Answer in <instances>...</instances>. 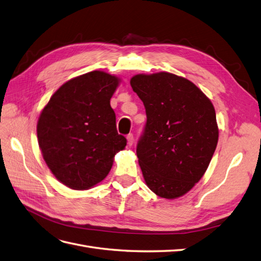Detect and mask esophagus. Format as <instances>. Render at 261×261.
<instances>
[{
	"mask_svg": "<svg viewBox=\"0 0 261 261\" xmlns=\"http://www.w3.org/2000/svg\"><path fill=\"white\" fill-rule=\"evenodd\" d=\"M127 144H128V146H132L133 144H134V136H133V134H128L127 135Z\"/></svg>",
	"mask_w": 261,
	"mask_h": 261,
	"instance_id": "obj_1",
	"label": "esophagus"
}]
</instances>
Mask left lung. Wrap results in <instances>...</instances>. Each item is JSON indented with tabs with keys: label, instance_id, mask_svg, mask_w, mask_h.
Masks as SVG:
<instances>
[{
	"label": "left lung",
	"instance_id": "8db88e82",
	"mask_svg": "<svg viewBox=\"0 0 261 261\" xmlns=\"http://www.w3.org/2000/svg\"><path fill=\"white\" fill-rule=\"evenodd\" d=\"M130 86L146 109L136 148L146 184L162 198H177L198 183L215 153V108L196 85L171 73L135 75Z\"/></svg>",
	"mask_w": 261,
	"mask_h": 261
}]
</instances>
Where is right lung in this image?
<instances>
[{
  "label": "right lung",
  "mask_w": 261,
  "mask_h": 261,
  "mask_svg": "<svg viewBox=\"0 0 261 261\" xmlns=\"http://www.w3.org/2000/svg\"><path fill=\"white\" fill-rule=\"evenodd\" d=\"M118 78L100 70L73 78L54 92L37 125L39 147L51 172L72 189L103 179L127 140L110 106Z\"/></svg>",
  "instance_id": "add662e5"
}]
</instances>
